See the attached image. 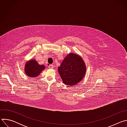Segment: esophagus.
<instances>
[{"instance_id":"esophagus-1","label":"esophagus","mask_w":127,"mask_h":127,"mask_svg":"<svg viewBox=\"0 0 127 127\" xmlns=\"http://www.w3.org/2000/svg\"><path fill=\"white\" fill-rule=\"evenodd\" d=\"M48 67H49V68H50V69H52V68H53V65H52V64H50L49 66H48Z\"/></svg>"}]
</instances>
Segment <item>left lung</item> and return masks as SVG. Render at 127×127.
<instances>
[{
  "mask_svg": "<svg viewBox=\"0 0 127 127\" xmlns=\"http://www.w3.org/2000/svg\"><path fill=\"white\" fill-rule=\"evenodd\" d=\"M85 67L84 61L79 56L70 53L63 60L58 69L63 83L72 86L83 78Z\"/></svg>",
  "mask_w": 127,
  "mask_h": 127,
  "instance_id": "1",
  "label": "left lung"
}]
</instances>
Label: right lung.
<instances>
[{
	"mask_svg": "<svg viewBox=\"0 0 127 127\" xmlns=\"http://www.w3.org/2000/svg\"><path fill=\"white\" fill-rule=\"evenodd\" d=\"M44 69V65H40L35 60H31L26 63L25 70L27 75L31 77H35L38 76Z\"/></svg>",
	"mask_w": 127,
	"mask_h": 127,
	"instance_id": "add662e5",
	"label": "right lung"
}]
</instances>
